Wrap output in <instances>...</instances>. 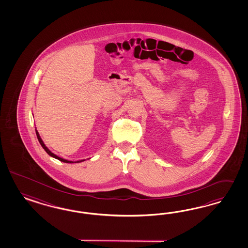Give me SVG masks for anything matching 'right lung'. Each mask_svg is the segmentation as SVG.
I'll list each match as a JSON object with an SVG mask.
<instances>
[{
	"instance_id": "obj_1",
	"label": "right lung",
	"mask_w": 248,
	"mask_h": 248,
	"mask_svg": "<svg viewBox=\"0 0 248 248\" xmlns=\"http://www.w3.org/2000/svg\"><path fill=\"white\" fill-rule=\"evenodd\" d=\"M36 135H37L38 141H39V143H41V145L43 146V148L45 149V152L49 155H51V156H53V157L56 158V159H58L59 161L61 162H63V163H70V164H73L74 162H72V161H68V160H65V159H62V158L59 157V156H57V155H55L54 154H53L51 151L49 150L46 146H45V143L43 142V140L41 139V137H40V135L38 134L37 131H36ZM79 162H82V161H78L77 163H79Z\"/></svg>"
}]
</instances>
